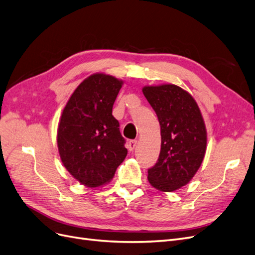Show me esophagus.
Masks as SVG:
<instances>
[{"instance_id":"34e87169","label":"esophagus","mask_w":255,"mask_h":255,"mask_svg":"<svg viewBox=\"0 0 255 255\" xmlns=\"http://www.w3.org/2000/svg\"><path fill=\"white\" fill-rule=\"evenodd\" d=\"M137 145V140L136 139H131L128 142V147H129V150H131V151H133V150L135 149Z\"/></svg>"}]
</instances>
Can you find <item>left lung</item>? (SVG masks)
Wrapping results in <instances>:
<instances>
[{"label": "left lung", "mask_w": 255, "mask_h": 255, "mask_svg": "<svg viewBox=\"0 0 255 255\" xmlns=\"http://www.w3.org/2000/svg\"><path fill=\"white\" fill-rule=\"evenodd\" d=\"M143 93L161 125V152L148 170L155 189L172 192L189 183L201 167L207 130L201 110L189 92L173 84L145 86Z\"/></svg>", "instance_id": "obj_1"}]
</instances>
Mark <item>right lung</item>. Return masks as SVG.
<instances>
[{"label": "right lung", "mask_w": 255, "mask_h": 255, "mask_svg": "<svg viewBox=\"0 0 255 255\" xmlns=\"http://www.w3.org/2000/svg\"><path fill=\"white\" fill-rule=\"evenodd\" d=\"M123 82L106 73L85 79L71 94L60 119L58 148L67 171L82 185L109 183L127 155L112 106Z\"/></svg>", "instance_id": "right-lung-1"}]
</instances>
